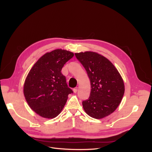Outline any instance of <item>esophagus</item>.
<instances>
[{
	"mask_svg": "<svg viewBox=\"0 0 152 152\" xmlns=\"http://www.w3.org/2000/svg\"><path fill=\"white\" fill-rule=\"evenodd\" d=\"M77 91V87H75V88L73 89V92H74L75 93H76Z\"/></svg>",
	"mask_w": 152,
	"mask_h": 152,
	"instance_id": "esophagus-1",
	"label": "esophagus"
}]
</instances>
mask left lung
Here are the masks:
<instances>
[{"label": "left lung", "instance_id": "8db88e82", "mask_svg": "<svg viewBox=\"0 0 152 152\" xmlns=\"http://www.w3.org/2000/svg\"><path fill=\"white\" fill-rule=\"evenodd\" d=\"M84 67L91 81L89 99L83 101L86 113L95 119L108 116L123 99L124 85L117 69L107 58L95 52L75 53Z\"/></svg>", "mask_w": 152, "mask_h": 152}]
</instances>
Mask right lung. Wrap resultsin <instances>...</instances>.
Returning <instances> with one entry per match:
<instances>
[{"mask_svg": "<svg viewBox=\"0 0 152 152\" xmlns=\"http://www.w3.org/2000/svg\"><path fill=\"white\" fill-rule=\"evenodd\" d=\"M74 53L57 49L40 58L29 72L24 84V95L30 108L45 118L57 116L73 93L61 73L64 65Z\"/></svg>", "mask_w": 152, "mask_h": 152, "instance_id": "1", "label": "right lung"}]
</instances>
